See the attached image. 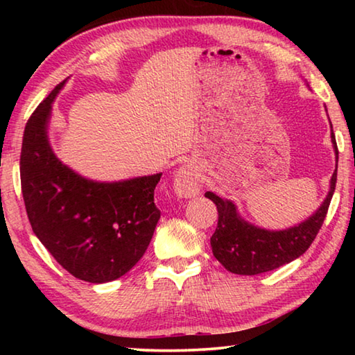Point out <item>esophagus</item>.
Instances as JSON below:
<instances>
[{
  "label": "esophagus",
  "mask_w": 355,
  "mask_h": 355,
  "mask_svg": "<svg viewBox=\"0 0 355 355\" xmlns=\"http://www.w3.org/2000/svg\"><path fill=\"white\" fill-rule=\"evenodd\" d=\"M173 191L182 199H191L200 192V178L196 167L191 164H184L180 167L173 178Z\"/></svg>",
  "instance_id": "1"
}]
</instances>
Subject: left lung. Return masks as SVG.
<instances>
[{"mask_svg": "<svg viewBox=\"0 0 355 355\" xmlns=\"http://www.w3.org/2000/svg\"><path fill=\"white\" fill-rule=\"evenodd\" d=\"M332 128V123H330ZM338 166V148L334 130L330 131ZM336 183V169L330 178L329 194L321 207L307 220L286 230H266L249 224L239 216L235 203L222 199L214 192H205V197L218 207V227L209 241L213 255L227 271L239 275H257L272 271L296 260L307 250L320 232L332 200Z\"/></svg>", "mask_w": 355, "mask_h": 355, "instance_id": "left-lung-1", "label": "left lung"}]
</instances>
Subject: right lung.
Masks as SVG:
<instances>
[{"label": "right lung", "instance_id": "add662e5", "mask_svg": "<svg viewBox=\"0 0 355 355\" xmlns=\"http://www.w3.org/2000/svg\"><path fill=\"white\" fill-rule=\"evenodd\" d=\"M58 84L35 107L23 135L21 192L33 232L76 279L105 284L127 274L146 254L161 211L155 188L163 173L94 182L62 164L48 141Z\"/></svg>", "mask_w": 355, "mask_h": 355}]
</instances>
